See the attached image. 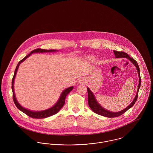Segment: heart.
I'll use <instances>...</instances> for the list:
<instances>
[{"label": "heart", "instance_id": "b5f03b06", "mask_svg": "<svg viewBox=\"0 0 153 153\" xmlns=\"http://www.w3.org/2000/svg\"><path fill=\"white\" fill-rule=\"evenodd\" d=\"M89 59H91V60H92L94 58H93L92 57H89Z\"/></svg>", "mask_w": 153, "mask_h": 153}]
</instances>
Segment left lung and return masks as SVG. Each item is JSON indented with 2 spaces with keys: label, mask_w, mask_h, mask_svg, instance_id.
<instances>
[{
  "label": "left lung",
  "mask_w": 153,
  "mask_h": 153,
  "mask_svg": "<svg viewBox=\"0 0 153 153\" xmlns=\"http://www.w3.org/2000/svg\"><path fill=\"white\" fill-rule=\"evenodd\" d=\"M114 54L115 55L116 58H127L130 61H131V62L132 64H134V65L135 66V67L137 68L138 74V76H139V84H138V89H137V94H136V95L135 97V98L134 99L133 101L130 104V105L129 106H128L126 108H125V109H123L121 111L117 112H111V111H107V110L103 108L102 107H101L100 105L96 101L93 93L90 91V89L88 88H87L88 104H89V106L90 108L92 109L94 112H95L96 114H97L98 115H102V116L105 117H108V118H114V117H119V116L121 115L122 114H123L124 113H125L127 110H128L134 105V104L135 103V102L137 100L138 96V91H139V89L140 87V85H141V79L140 73V68H139V66L138 65L137 61H135L132 58L130 57L127 53H126L124 52H119V51H114Z\"/></svg>",
  "instance_id": "obj_1"
}]
</instances>
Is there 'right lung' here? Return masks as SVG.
Instances as JSON below:
<instances>
[{
    "label": "right lung",
    "instance_id": "add662e5",
    "mask_svg": "<svg viewBox=\"0 0 153 153\" xmlns=\"http://www.w3.org/2000/svg\"><path fill=\"white\" fill-rule=\"evenodd\" d=\"M56 51V50H46V49H41V48H38V49H35L34 50H33L32 51L30 52V53L27 55V56H26L24 58H23L21 61H20L19 62V63L18 64V65L16 66V68L15 69V73H14V75L13 77L12 78V92H13V101L15 102V105L16 106V107L21 110L23 113H25V114H26L27 115H28L29 117L33 118H45L50 116H52L56 113L58 112V111L60 109L62 108V107L64 106L65 102V98L66 95L72 90L73 87H71L68 88L67 89H65L62 93L61 94L60 98L58 100V101L56 102V104L52 107V108H49V109H46V110H44L42 111H37V112H34V111H32L28 109H25L23 107H22V106L18 103V102L17 101L16 97H15V92H14V89H13V84H14V79L15 78V76L18 71V69L19 68V66L21 64V63L23 62L28 56H29L32 53H35V52H54Z\"/></svg>",
    "mask_w": 153,
    "mask_h": 153
}]
</instances>
